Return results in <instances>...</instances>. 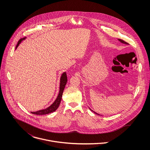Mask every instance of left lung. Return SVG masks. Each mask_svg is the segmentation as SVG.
I'll return each mask as SVG.
<instances>
[{
  "instance_id": "8db88e82",
  "label": "left lung",
  "mask_w": 150,
  "mask_h": 150,
  "mask_svg": "<svg viewBox=\"0 0 150 150\" xmlns=\"http://www.w3.org/2000/svg\"><path fill=\"white\" fill-rule=\"evenodd\" d=\"M118 40H119V41H120L121 43H123V44H128V43H127L126 42H125V41H124V40H121V39H118ZM89 109H90V110H91L92 111H93L94 113H95V114H98V115H99V114H98V113L95 112V111H93L92 110H91L90 108H89Z\"/></svg>"
}]
</instances>
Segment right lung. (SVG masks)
<instances>
[{"mask_svg": "<svg viewBox=\"0 0 150 150\" xmlns=\"http://www.w3.org/2000/svg\"><path fill=\"white\" fill-rule=\"evenodd\" d=\"M26 39V38H23L22 39H21L17 43L16 49L18 47V45H20V44L21 43L22 41L25 40ZM67 76H66V73L64 72L62 73V74L61 75V79H60V86H59V94L56 99V100H55V102L48 107H47L45 109H43L41 110H39L35 112H31L32 114H36V115H44V114H47L51 112H52L55 111H56L57 110V108L59 106L61 99H62V94H63V92L64 91V87L67 83Z\"/></svg>", "mask_w": 150, "mask_h": 150, "instance_id": "right-lung-1", "label": "right lung"}]
</instances>
